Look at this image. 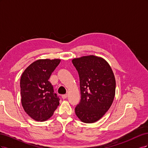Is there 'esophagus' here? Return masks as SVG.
<instances>
[{
    "label": "esophagus",
    "mask_w": 148,
    "mask_h": 148,
    "mask_svg": "<svg viewBox=\"0 0 148 148\" xmlns=\"http://www.w3.org/2000/svg\"><path fill=\"white\" fill-rule=\"evenodd\" d=\"M62 98H63L64 99H66V98L67 97V95L66 94H65V95H62Z\"/></svg>",
    "instance_id": "esophagus-1"
}]
</instances>
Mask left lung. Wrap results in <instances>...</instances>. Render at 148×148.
Returning a JSON list of instances; mask_svg holds the SVG:
<instances>
[{
  "mask_svg": "<svg viewBox=\"0 0 148 148\" xmlns=\"http://www.w3.org/2000/svg\"><path fill=\"white\" fill-rule=\"evenodd\" d=\"M79 77L81 100L75 114L84 123H94L102 117L112 104L115 79L109 64L102 58L84 56L72 60Z\"/></svg>",
  "mask_w": 148,
  "mask_h": 148,
  "instance_id": "left-lung-1",
  "label": "left lung"
}]
</instances>
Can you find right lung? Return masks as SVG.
<instances>
[{
    "instance_id": "add662e5",
    "label": "right lung",
    "mask_w": 148,
    "mask_h": 148,
    "mask_svg": "<svg viewBox=\"0 0 148 148\" xmlns=\"http://www.w3.org/2000/svg\"><path fill=\"white\" fill-rule=\"evenodd\" d=\"M60 62V59L38 60L29 65L21 75L22 106L35 120H47L59 105L60 98L49 79Z\"/></svg>"
}]
</instances>
